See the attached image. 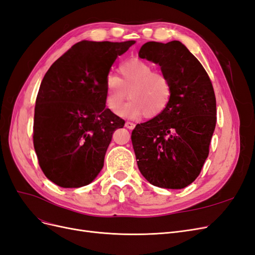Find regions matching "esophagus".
Here are the masks:
<instances>
[{"mask_svg": "<svg viewBox=\"0 0 255 255\" xmlns=\"http://www.w3.org/2000/svg\"><path fill=\"white\" fill-rule=\"evenodd\" d=\"M126 128H128V129H133L135 128V125L133 122H129V121H127L126 122Z\"/></svg>", "mask_w": 255, "mask_h": 255, "instance_id": "34e87169", "label": "esophagus"}]
</instances>
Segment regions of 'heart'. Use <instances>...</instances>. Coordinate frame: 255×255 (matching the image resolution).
Segmentation results:
<instances>
[{"label": "heart", "mask_w": 255, "mask_h": 255, "mask_svg": "<svg viewBox=\"0 0 255 255\" xmlns=\"http://www.w3.org/2000/svg\"><path fill=\"white\" fill-rule=\"evenodd\" d=\"M118 76L110 74L105 81L106 103L116 115L136 118H155L163 114L171 101L172 83L161 71H154L140 59L125 61L117 68ZM129 96L131 102L124 106Z\"/></svg>", "instance_id": "b5f03b06"}]
</instances>
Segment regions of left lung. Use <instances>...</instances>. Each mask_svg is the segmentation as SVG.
<instances>
[{"mask_svg":"<svg viewBox=\"0 0 255 255\" xmlns=\"http://www.w3.org/2000/svg\"><path fill=\"white\" fill-rule=\"evenodd\" d=\"M139 57L160 66L171 80L172 97L163 114L133 129L137 165L154 186L181 189L199 176L210 153L217 120L213 85L200 61L177 40L146 42Z\"/></svg>","mask_w":255,"mask_h":255,"instance_id":"8db88e82","label":"left lung"}]
</instances>
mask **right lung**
I'll return each instance as SVG.
<instances>
[{
  "label": "right lung",
  "mask_w": 255,
  "mask_h": 255,
  "mask_svg": "<svg viewBox=\"0 0 255 255\" xmlns=\"http://www.w3.org/2000/svg\"><path fill=\"white\" fill-rule=\"evenodd\" d=\"M134 40L75 43L53 63L36 98L33 142L44 175L64 188L96 179L125 120L105 109V81Z\"/></svg>",
  "instance_id": "1"
}]
</instances>
